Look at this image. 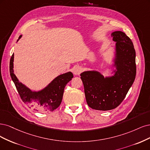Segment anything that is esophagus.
Masks as SVG:
<instances>
[{
  "instance_id": "obj_1",
  "label": "esophagus",
  "mask_w": 150,
  "mask_h": 150,
  "mask_svg": "<svg viewBox=\"0 0 150 150\" xmlns=\"http://www.w3.org/2000/svg\"><path fill=\"white\" fill-rule=\"evenodd\" d=\"M81 70H82V69L80 67L76 66L73 69V70H72V71H73V74L74 75H79L80 74V72L81 71Z\"/></svg>"
}]
</instances>
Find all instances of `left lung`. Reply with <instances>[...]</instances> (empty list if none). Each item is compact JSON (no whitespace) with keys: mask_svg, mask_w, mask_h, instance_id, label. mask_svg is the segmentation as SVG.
Segmentation results:
<instances>
[{"mask_svg":"<svg viewBox=\"0 0 150 150\" xmlns=\"http://www.w3.org/2000/svg\"><path fill=\"white\" fill-rule=\"evenodd\" d=\"M111 35L116 42L112 61L113 75L104 76L96 70L85 71L80 74L86 103L96 110L117 108L125 98L136 76V52L132 41L122 31H115Z\"/></svg>","mask_w":150,"mask_h":150,"instance_id":"left-lung-1","label":"left lung"}]
</instances>
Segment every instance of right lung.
Segmentation results:
<instances>
[{
    "mask_svg": "<svg viewBox=\"0 0 150 150\" xmlns=\"http://www.w3.org/2000/svg\"><path fill=\"white\" fill-rule=\"evenodd\" d=\"M22 35L19 36L17 42L21 39ZM13 54L10 60V74L12 81L15 84L18 93L24 103L29 106L33 110L40 113L53 112L59 107L64 95L66 85L74 77L71 71L57 76L45 88L38 91H32L26 85L19 81L14 74Z\"/></svg>",
    "mask_w": 150,
    "mask_h": 150,
    "instance_id": "right-lung-1",
    "label": "right lung"
}]
</instances>
